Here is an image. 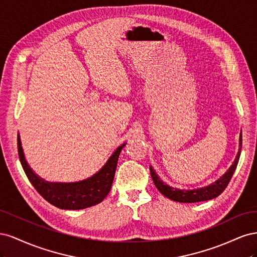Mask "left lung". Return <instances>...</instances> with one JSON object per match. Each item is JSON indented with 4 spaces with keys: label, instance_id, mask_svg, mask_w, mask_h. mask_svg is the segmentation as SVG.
<instances>
[{
    "label": "left lung",
    "instance_id": "left-lung-1",
    "mask_svg": "<svg viewBox=\"0 0 257 257\" xmlns=\"http://www.w3.org/2000/svg\"><path fill=\"white\" fill-rule=\"evenodd\" d=\"M241 146H242V135H241V132H240L239 150H238V153L236 155V159H235L234 163H232L227 172L225 173L220 179H217L215 182L206 186V188H201V189H197V190H190V191L174 189V188H172V186H168L166 183L163 182L158 177V175L155 174L153 168L150 166V174L152 177V180L154 182V185L157 186V189L163 194V195L172 200L179 201V203H198V201H204V200L215 198L219 196L225 189H226V186L228 185L232 175H234V173H235V170L238 165V162H239V158H240Z\"/></svg>",
    "mask_w": 257,
    "mask_h": 257
}]
</instances>
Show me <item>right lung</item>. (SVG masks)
Masks as SVG:
<instances>
[{"instance_id":"obj_1","label":"right lung","mask_w":257,"mask_h":257,"mask_svg":"<svg viewBox=\"0 0 257 257\" xmlns=\"http://www.w3.org/2000/svg\"><path fill=\"white\" fill-rule=\"evenodd\" d=\"M17 142L20 163L30 182L48 203L60 209L67 210L92 207L99 204L107 196L111 189L120 152L125 146V144H123L116 148L102 169L87 180L75 183H52L44 181L32 172L23 155L19 135Z\"/></svg>"}]
</instances>
